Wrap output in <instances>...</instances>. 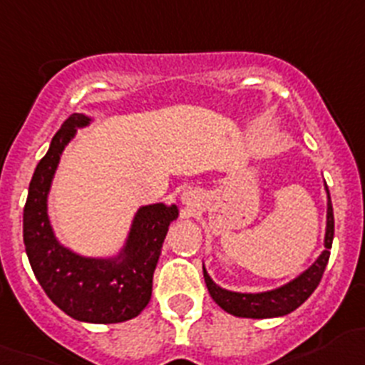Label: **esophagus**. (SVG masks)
I'll return each instance as SVG.
<instances>
[{
	"label": "esophagus",
	"instance_id": "1",
	"mask_svg": "<svg viewBox=\"0 0 365 365\" xmlns=\"http://www.w3.org/2000/svg\"><path fill=\"white\" fill-rule=\"evenodd\" d=\"M182 199H185L186 205H192V197H190V195H186V193H185V195H182Z\"/></svg>",
	"mask_w": 365,
	"mask_h": 365
}]
</instances>
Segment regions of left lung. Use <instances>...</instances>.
Segmentation results:
<instances>
[{
	"mask_svg": "<svg viewBox=\"0 0 365 365\" xmlns=\"http://www.w3.org/2000/svg\"><path fill=\"white\" fill-rule=\"evenodd\" d=\"M327 193V220H326V239H324V250L319 259L307 267L306 272L300 273L292 282L272 289V292L262 293H237L228 292L224 287L217 286L208 275L206 267L202 266L205 273V282L208 287L212 299L222 307L230 315L242 317V319H273V317H284L287 313L295 312L297 307L302 306L309 295L317 289L320 279L324 275V269L329 260V250L335 235V217H333V206H331L329 190L326 186Z\"/></svg>",
	"mask_w": 365,
	"mask_h": 365,
	"instance_id": "obj_1",
	"label": "left lung"
}]
</instances>
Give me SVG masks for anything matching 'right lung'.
<instances>
[{
	"instance_id": "right-lung-1",
	"label": "right lung",
	"mask_w": 365,
	"mask_h": 365,
	"mask_svg": "<svg viewBox=\"0 0 365 365\" xmlns=\"http://www.w3.org/2000/svg\"><path fill=\"white\" fill-rule=\"evenodd\" d=\"M90 121L83 113H72L52 137L48 152L30 180L23 210V240L36 279L61 312L81 322L117 324L133 319L148 306L160 248L179 210L163 202L141 206L126 244L119 255L110 259L78 255L59 244L46 212V199L63 150L76 130L88 126Z\"/></svg>"
}]
</instances>
